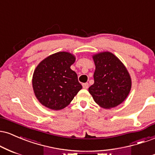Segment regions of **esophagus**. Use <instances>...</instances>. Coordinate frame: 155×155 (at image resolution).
I'll return each instance as SVG.
<instances>
[{
    "label": "esophagus",
    "instance_id": "obj_1",
    "mask_svg": "<svg viewBox=\"0 0 155 155\" xmlns=\"http://www.w3.org/2000/svg\"><path fill=\"white\" fill-rule=\"evenodd\" d=\"M82 86H83L84 89H87L88 87H89V84L88 83H84V84H83Z\"/></svg>",
    "mask_w": 155,
    "mask_h": 155
}]
</instances>
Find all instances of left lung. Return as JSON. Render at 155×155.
<instances>
[{
  "instance_id": "left-lung-1",
  "label": "left lung",
  "mask_w": 155,
  "mask_h": 155,
  "mask_svg": "<svg viewBox=\"0 0 155 155\" xmlns=\"http://www.w3.org/2000/svg\"><path fill=\"white\" fill-rule=\"evenodd\" d=\"M95 65L94 84L89 92L101 107L109 109L122 104L132 86L130 76L122 61L110 51L92 55Z\"/></svg>"
}]
</instances>
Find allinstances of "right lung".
<instances>
[{"label":"right lung","mask_w":155,"mask_h":155,"mask_svg":"<svg viewBox=\"0 0 155 155\" xmlns=\"http://www.w3.org/2000/svg\"><path fill=\"white\" fill-rule=\"evenodd\" d=\"M75 60L71 53L59 51L48 56L35 68L32 79L33 92L45 107L63 109L81 90L77 74L71 69Z\"/></svg>","instance_id":"1"}]
</instances>
